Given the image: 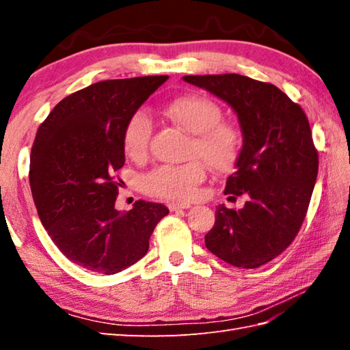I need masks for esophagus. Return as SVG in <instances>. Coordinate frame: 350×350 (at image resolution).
Here are the masks:
<instances>
[{
  "mask_svg": "<svg viewBox=\"0 0 350 350\" xmlns=\"http://www.w3.org/2000/svg\"><path fill=\"white\" fill-rule=\"evenodd\" d=\"M191 204L189 203H170L168 204V209L171 212H177V211H182V209H189Z\"/></svg>",
  "mask_w": 350,
  "mask_h": 350,
  "instance_id": "1",
  "label": "esophagus"
}]
</instances>
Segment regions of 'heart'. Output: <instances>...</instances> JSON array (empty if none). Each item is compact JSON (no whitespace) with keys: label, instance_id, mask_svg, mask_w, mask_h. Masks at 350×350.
<instances>
[{"label":"heart","instance_id":"obj_1","mask_svg":"<svg viewBox=\"0 0 350 350\" xmlns=\"http://www.w3.org/2000/svg\"><path fill=\"white\" fill-rule=\"evenodd\" d=\"M167 116L189 133V156H198L206 165L218 173L233 170L241 156L242 133L237 126L222 120V109L217 102L200 94H187L170 100ZM152 137V120L146 111L131 114L123 128V148L132 159L147 153ZM198 158L173 165H161L144 177L147 194L159 198L188 202L196 196V187L204 179V165Z\"/></svg>","mask_w":350,"mask_h":350}]
</instances>
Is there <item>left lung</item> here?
<instances>
[{"mask_svg":"<svg viewBox=\"0 0 350 350\" xmlns=\"http://www.w3.org/2000/svg\"><path fill=\"white\" fill-rule=\"evenodd\" d=\"M183 79L227 102L243 135L224 192L248 200L239 211L218 206L206 248L236 267L256 269L280 256L306 219L319 170L308 118L269 83L237 73Z\"/></svg>","mask_w":350,"mask_h":350,"instance_id":"obj_1","label":"left lung"}]
</instances>
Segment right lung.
<instances>
[{
    "mask_svg": "<svg viewBox=\"0 0 350 350\" xmlns=\"http://www.w3.org/2000/svg\"><path fill=\"white\" fill-rule=\"evenodd\" d=\"M167 79L100 81L58 102L37 129L29 159L37 213L57 248L87 271L113 275L137 263L168 215L143 200L124 213L114 207L124 123Z\"/></svg>",
    "mask_w": 350,
    "mask_h": 350,
    "instance_id": "1",
    "label": "right lung"
}]
</instances>
